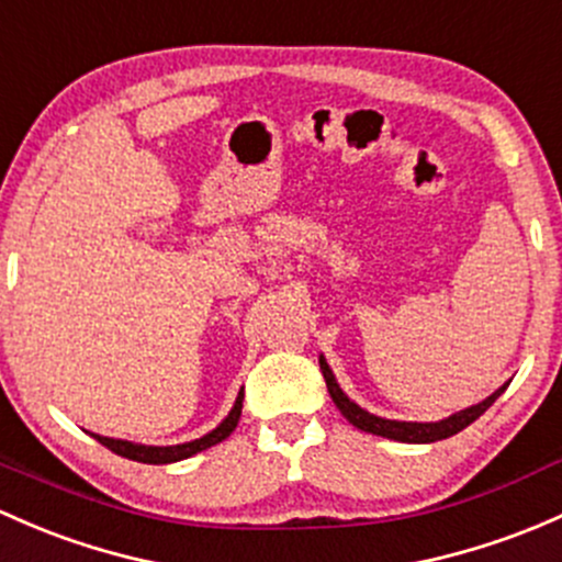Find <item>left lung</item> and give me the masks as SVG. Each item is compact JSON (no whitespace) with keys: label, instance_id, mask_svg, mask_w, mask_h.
<instances>
[{"label":"left lung","instance_id":"left-lung-1","mask_svg":"<svg viewBox=\"0 0 562 562\" xmlns=\"http://www.w3.org/2000/svg\"><path fill=\"white\" fill-rule=\"evenodd\" d=\"M321 371H323V376H326L328 393H330V398H334L336 409H339L347 420L356 425V428L366 430V434L382 436V439L404 441V445H430V441L450 439V436L460 434V430L469 428L471 423L480 420L484 412L495 404V398L504 393L506 385H509V382H506L504 387L495 390L493 395H487V398L480 401V404L469 406V409L454 412V415L445 417V420H439V423H406V420H387V417H376V415H371V412H366L363 406H358L356 401H352L350 395L339 387L334 371H330V366L326 363V358L323 356H321Z\"/></svg>","mask_w":562,"mask_h":562}]
</instances>
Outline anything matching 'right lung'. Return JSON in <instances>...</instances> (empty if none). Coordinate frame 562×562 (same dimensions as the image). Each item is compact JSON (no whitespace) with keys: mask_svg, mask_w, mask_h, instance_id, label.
<instances>
[{"mask_svg":"<svg viewBox=\"0 0 562 562\" xmlns=\"http://www.w3.org/2000/svg\"><path fill=\"white\" fill-rule=\"evenodd\" d=\"M241 398H245V390H239V395H236V401H234L232 412H228V415H226V420L217 425V428H212L210 434H204L202 439L186 441V445L153 447V445H137V441H126V439H110V436H99V434H91V436L99 441V445L108 447V450H112L115 454H121V458L137 460V463H150V465L177 463V460L193 458V454H196V452L210 450V447L221 445L223 439H228V436L234 434L236 423H239Z\"/></svg>","mask_w":562,"mask_h":562,"instance_id":"obj_1","label":"right lung"}]
</instances>
